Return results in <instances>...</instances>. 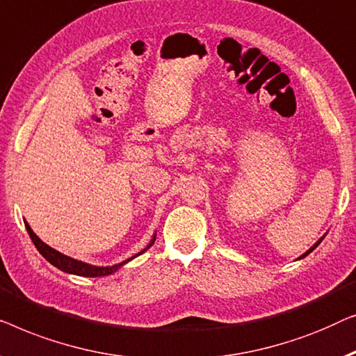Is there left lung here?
I'll return each instance as SVG.
<instances>
[{"label":"left lung","mask_w":356,"mask_h":356,"mask_svg":"<svg viewBox=\"0 0 356 356\" xmlns=\"http://www.w3.org/2000/svg\"><path fill=\"white\" fill-rule=\"evenodd\" d=\"M324 237H326V235H323V237H321V238H319V240H318V242H316V243H314L312 248H309V250H307V252H305V253L302 254V257H300L298 259H302V258H305V257H308V254H309V253H312V252H313V250H314V248H316V247H318V245L323 242V238H324Z\"/></svg>","instance_id":"1"}]
</instances>
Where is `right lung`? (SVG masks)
Returning a JSON list of instances; mask_svg holds the SVG:
<instances>
[{
  "instance_id": "add662e5",
  "label": "right lung",
  "mask_w": 356,
  "mask_h": 356,
  "mask_svg": "<svg viewBox=\"0 0 356 356\" xmlns=\"http://www.w3.org/2000/svg\"><path fill=\"white\" fill-rule=\"evenodd\" d=\"M24 224H26V229H27V232L30 235V238H32L33 245H35V247H37L40 254H42V257L47 259V261H49V263L53 264V266H56L58 269H61V271H64V273L76 274V276H83V277H99V276H109V274H114L119 268H122L124 264L129 263V261H132L134 258H137L138 254H142L143 252H147V250L154 243V240H156V234H154L153 238L149 240V243L147 245V248H143L142 252L137 253V254H134L132 258L126 259V261H122V263H119V264H114V266H93V264L79 261V259H74L71 257H67V254L59 253L58 250L51 248V247H49V245L44 243L42 238H38V235L33 232L32 227L29 226L27 221H24Z\"/></svg>"
}]
</instances>
